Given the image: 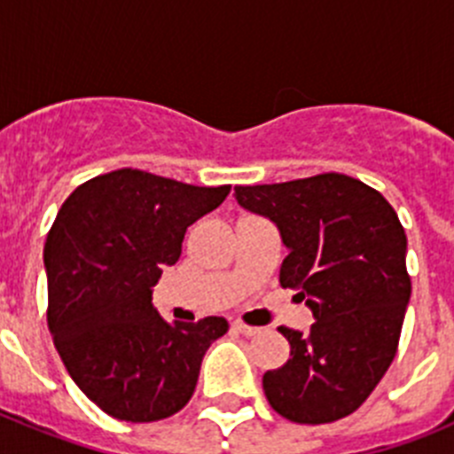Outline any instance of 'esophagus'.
<instances>
[{"instance_id":"esophagus-1","label":"esophagus","mask_w":454,"mask_h":454,"mask_svg":"<svg viewBox=\"0 0 454 454\" xmlns=\"http://www.w3.org/2000/svg\"><path fill=\"white\" fill-rule=\"evenodd\" d=\"M234 330L240 332V334H243V336H256V334H259V332H262V330H259V327H252V325L240 323V320H236V323H234Z\"/></svg>"}]
</instances>
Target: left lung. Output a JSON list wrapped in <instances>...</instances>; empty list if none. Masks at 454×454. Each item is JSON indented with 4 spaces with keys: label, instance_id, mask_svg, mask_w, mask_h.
<instances>
[{
    "label": "left lung",
    "instance_id": "1",
    "mask_svg": "<svg viewBox=\"0 0 454 454\" xmlns=\"http://www.w3.org/2000/svg\"><path fill=\"white\" fill-rule=\"evenodd\" d=\"M250 214L268 218L286 247L279 284L295 288L316 323L279 327L291 343L263 393L293 423H332L362 407L398 350L411 295L407 236L391 204L339 172L236 186Z\"/></svg>",
    "mask_w": 454,
    "mask_h": 454
}]
</instances>
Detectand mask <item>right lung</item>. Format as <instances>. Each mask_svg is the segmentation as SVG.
Wrapping results in <instances>:
<instances>
[{"instance_id": "1", "label": "right lung", "mask_w": 454, "mask_h": 454, "mask_svg": "<svg viewBox=\"0 0 454 454\" xmlns=\"http://www.w3.org/2000/svg\"><path fill=\"white\" fill-rule=\"evenodd\" d=\"M230 188L122 168L82 184L56 215L45 243L47 323L74 384L108 416L152 423L177 414L204 352L230 330L220 316L170 323L152 304L188 227Z\"/></svg>"}]
</instances>
